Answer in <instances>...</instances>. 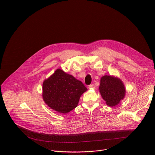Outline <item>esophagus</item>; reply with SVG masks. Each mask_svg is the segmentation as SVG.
I'll return each mask as SVG.
<instances>
[{
  "label": "esophagus",
  "mask_w": 155,
  "mask_h": 155,
  "mask_svg": "<svg viewBox=\"0 0 155 155\" xmlns=\"http://www.w3.org/2000/svg\"><path fill=\"white\" fill-rule=\"evenodd\" d=\"M88 87H89V88H91H91H95V85H94V84H90V85L88 86Z\"/></svg>",
  "instance_id": "1"
}]
</instances>
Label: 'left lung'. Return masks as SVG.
Segmentation results:
<instances>
[{"mask_svg": "<svg viewBox=\"0 0 155 155\" xmlns=\"http://www.w3.org/2000/svg\"><path fill=\"white\" fill-rule=\"evenodd\" d=\"M99 89L103 99L110 107L118 105L124 99L126 93L122 81L110 75L102 77Z\"/></svg>", "mask_w": 155, "mask_h": 155, "instance_id": "left-lung-1", "label": "left lung"}]
</instances>
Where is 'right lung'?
<instances>
[{
  "label": "right lung",
  "mask_w": 155,
  "mask_h": 155,
  "mask_svg": "<svg viewBox=\"0 0 155 155\" xmlns=\"http://www.w3.org/2000/svg\"><path fill=\"white\" fill-rule=\"evenodd\" d=\"M43 99L55 111L68 114L77 107L87 88L81 81L58 69L43 83Z\"/></svg>",
  "instance_id": "obj_1"
}]
</instances>
